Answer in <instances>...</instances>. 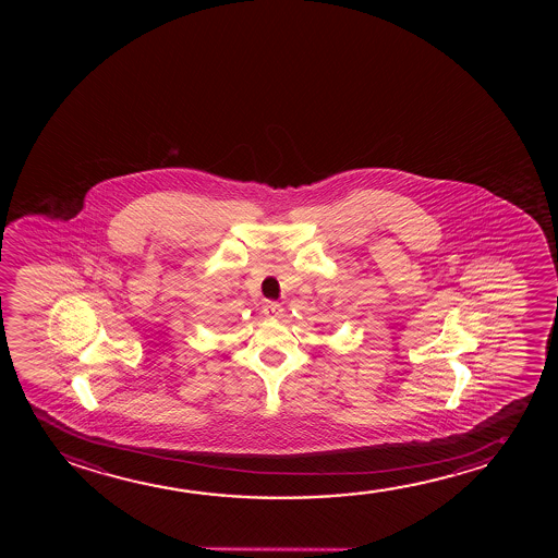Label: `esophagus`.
<instances>
[{"instance_id":"obj_1","label":"esophagus","mask_w":558,"mask_h":558,"mask_svg":"<svg viewBox=\"0 0 558 558\" xmlns=\"http://www.w3.org/2000/svg\"><path fill=\"white\" fill-rule=\"evenodd\" d=\"M265 314H267L268 318H282L283 306L280 303H275V301H268L267 305H265Z\"/></svg>"}]
</instances>
